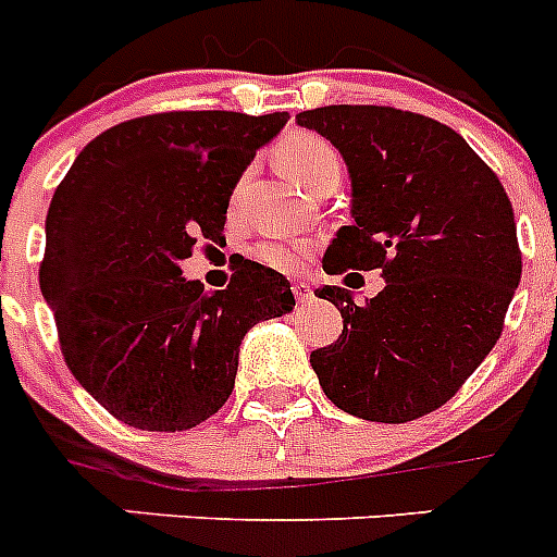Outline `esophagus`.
Masks as SVG:
<instances>
[{"mask_svg": "<svg viewBox=\"0 0 557 557\" xmlns=\"http://www.w3.org/2000/svg\"><path fill=\"white\" fill-rule=\"evenodd\" d=\"M293 293H295V298H298V301H301V304H309L314 298L312 287H309L307 282H295L293 284Z\"/></svg>", "mask_w": 557, "mask_h": 557, "instance_id": "obj_1", "label": "esophagus"}]
</instances>
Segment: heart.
Instances as JSON below:
<instances>
[{
  "label": "heart",
  "instance_id": "heart-1",
  "mask_svg": "<svg viewBox=\"0 0 557 557\" xmlns=\"http://www.w3.org/2000/svg\"><path fill=\"white\" fill-rule=\"evenodd\" d=\"M275 161L287 172L295 184H301L304 189H312L314 184H321L323 178H334L339 175V156L326 139L314 136V133L298 131L289 133L278 141L275 147ZM301 243H293V239H282V243H264L259 248V259L268 262L275 270H295L304 262Z\"/></svg>",
  "mask_w": 557,
  "mask_h": 557
}]
</instances>
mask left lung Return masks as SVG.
Returning a JSON list of instances; mask_svg holds the SVG:
<instances>
[{
	"mask_svg": "<svg viewBox=\"0 0 557 557\" xmlns=\"http://www.w3.org/2000/svg\"><path fill=\"white\" fill-rule=\"evenodd\" d=\"M295 122L337 147L351 181V225L323 270H379L366 304L314 289L343 314V334L309 354L334 407L405 424L446 405L496 346L521 278L513 206L460 133L421 113L326 106Z\"/></svg>",
	"mask_w": 557,
	"mask_h": 557,
	"instance_id": "8db88e82",
	"label": "left lung"
}]
</instances>
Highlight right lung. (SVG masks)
I'll return each instance as SVG.
<instances>
[{
	"label": "right lung",
	"instance_id": "obj_1",
	"mask_svg": "<svg viewBox=\"0 0 557 557\" xmlns=\"http://www.w3.org/2000/svg\"><path fill=\"white\" fill-rule=\"evenodd\" d=\"M289 113L172 111L108 127L69 166L47 211L38 273L69 371L113 418L147 432L198 426L228 401L239 346L293 312L259 262L206 293L181 262L218 243L236 184Z\"/></svg>",
	"mask_w": 557,
	"mask_h": 557
}]
</instances>
